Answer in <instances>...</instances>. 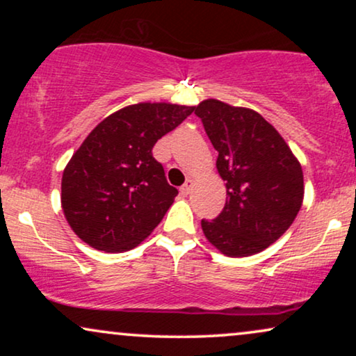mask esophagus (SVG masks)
<instances>
[{"label": "esophagus", "mask_w": 356, "mask_h": 356, "mask_svg": "<svg viewBox=\"0 0 356 356\" xmlns=\"http://www.w3.org/2000/svg\"><path fill=\"white\" fill-rule=\"evenodd\" d=\"M193 186H194V181H193V179H188V181L183 184V186H181V189H179V191H181V194H184V196H188V194L193 191Z\"/></svg>", "instance_id": "obj_1"}]
</instances>
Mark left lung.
Masks as SVG:
<instances>
[{
	"mask_svg": "<svg viewBox=\"0 0 356 356\" xmlns=\"http://www.w3.org/2000/svg\"><path fill=\"white\" fill-rule=\"evenodd\" d=\"M218 152L225 207L201 222L212 246L228 257L264 251L293 223L305 196L303 170L289 144L257 111L207 99L194 110Z\"/></svg>",
	"mask_w": 356,
	"mask_h": 356,
	"instance_id": "8db88e82",
	"label": "left lung"
}]
</instances>
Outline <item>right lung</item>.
<instances>
[{
	"label": "right lung",
	"instance_id": "obj_1",
	"mask_svg": "<svg viewBox=\"0 0 356 356\" xmlns=\"http://www.w3.org/2000/svg\"><path fill=\"white\" fill-rule=\"evenodd\" d=\"M194 111L168 102L128 105L100 121L72 154L61 178V207L72 232L105 252L144 241L177 197L155 143Z\"/></svg>",
	"mask_w": 356,
	"mask_h": 356
}]
</instances>
